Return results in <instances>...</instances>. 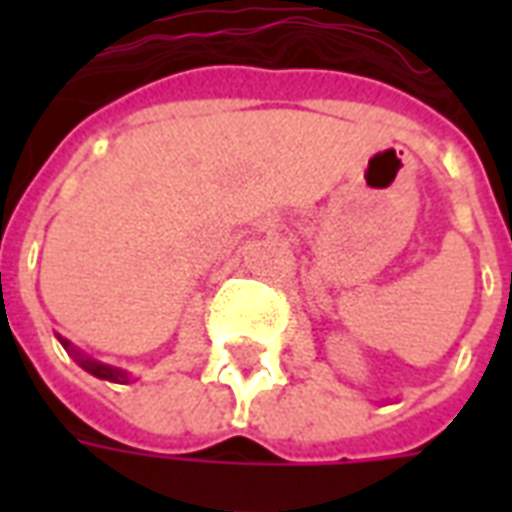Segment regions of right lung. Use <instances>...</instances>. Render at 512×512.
Listing matches in <instances>:
<instances>
[{
  "instance_id": "add662e5",
  "label": "right lung",
  "mask_w": 512,
  "mask_h": 512,
  "mask_svg": "<svg viewBox=\"0 0 512 512\" xmlns=\"http://www.w3.org/2000/svg\"><path fill=\"white\" fill-rule=\"evenodd\" d=\"M57 340H60L62 348L76 359V365L82 367V370H87L90 376L104 378V381H112V384H128V381H131V373L123 370V367H112V365H104V362H98V359H93V356H87L84 351H79V348H76L71 340H65L62 334H57Z\"/></svg>"
}]
</instances>
